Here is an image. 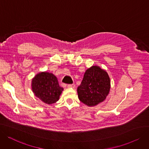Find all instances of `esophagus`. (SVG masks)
<instances>
[{
	"label": "esophagus",
	"mask_w": 149,
	"mask_h": 149,
	"mask_svg": "<svg viewBox=\"0 0 149 149\" xmlns=\"http://www.w3.org/2000/svg\"><path fill=\"white\" fill-rule=\"evenodd\" d=\"M67 87L68 88H74L75 87V85L74 84H68L67 86Z\"/></svg>",
	"instance_id": "esophagus-1"
}]
</instances>
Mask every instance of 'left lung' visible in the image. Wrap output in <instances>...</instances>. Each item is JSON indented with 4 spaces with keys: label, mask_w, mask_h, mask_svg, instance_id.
Returning a JSON list of instances; mask_svg holds the SVG:
<instances>
[{
    "label": "left lung",
    "mask_w": 149,
    "mask_h": 149,
    "mask_svg": "<svg viewBox=\"0 0 149 149\" xmlns=\"http://www.w3.org/2000/svg\"><path fill=\"white\" fill-rule=\"evenodd\" d=\"M111 81L106 71L98 66L88 68L77 92L82 103L95 106L103 102L109 94Z\"/></svg>",
    "instance_id": "left-lung-1"
}]
</instances>
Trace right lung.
I'll return each mask as SVG.
<instances>
[{"label": "right lung", "instance_id": "obj_1", "mask_svg": "<svg viewBox=\"0 0 149 149\" xmlns=\"http://www.w3.org/2000/svg\"><path fill=\"white\" fill-rule=\"evenodd\" d=\"M34 95L46 104H53L59 99L63 88L58 84L56 76L48 72H41L32 80Z\"/></svg>", "mask_w": 149, "mask_h": 149}]
</instances>
